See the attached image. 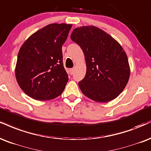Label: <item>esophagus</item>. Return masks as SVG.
Instances as JSON below:
<instances>
[{
  "label": "esophagus",
  "mask_w": 151,
  "mask_h": 151,
  "mask_svg": "<svg viewBox=\"0 0 151 151\" xmlns=\"http://www.w3.org/2000/svg\"><path fill=\"white\" fill-rule=\"evenodd\" d=\"M69 72H70V74H74V69H70V70H69Z\"/></svg>",
  "instance_id": "1"
}]
</instances>
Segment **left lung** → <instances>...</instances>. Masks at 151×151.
Here are the masks:
<instances>
[{
	"mask_svg": "<svg viewBox=\"0 0 151 151\" xmlns=\"http://www.w3.org/2000/svg\"><path fill=\"white\" fill-rule=\"evenodd\" d=\"M70 38L84 54L86 72L79 82L83 95L99 103L116 99L124 89L130 76L127 55L121 45L95 26L77 27Z\"/></svg>",
	"mask_w": 151,
	"mask_h": 151,
	"instance_id": "left-lung-1",
	"label": "left lung"
}]
</instances>
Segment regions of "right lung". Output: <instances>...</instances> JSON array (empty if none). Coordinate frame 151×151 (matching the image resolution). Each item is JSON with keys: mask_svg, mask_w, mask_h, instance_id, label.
<instances>
[{"mask_svg": "<svg viewBox=\"0 0 151 151\" xmlns=\"http://www.w3.org/2000/svg\"><path fill=\"white\" fill-rule=\"evenodd\" d=\"M72 24H50L36 31L18 52L15 77L21 89L34 100L48 101L60 96L68 81L62 46Z\"/></svg>", "mask_w": 151, "mask_h": 151, "instance_id": "add662e5", "label": "right lung"}]
</instances>
